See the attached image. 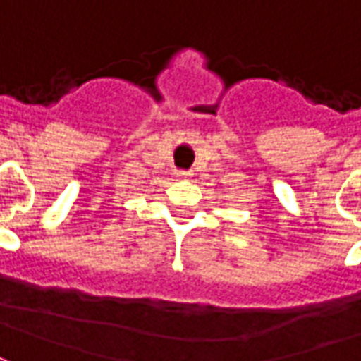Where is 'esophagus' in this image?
<instances>
[{"instance_id": "esophagus-1", "label": "esophagus", "mask_w": 361, "mask_h": 361, "mask_svg": "<svg viewBox=\"0 0 361 361\" xmlns=\"http://www.w3.org/2000/svg\"><path fill=\"white\" fill-rule=\"evenodd\" d=\"M178 176H180V178H188L189 172H178Z\"/></svg>"}]
</instances>
